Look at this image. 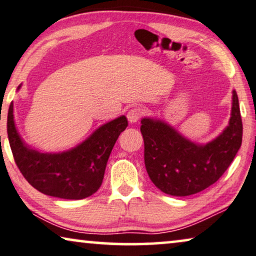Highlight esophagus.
<instances>
[{"instance_id": "obj_1", "label": "esophagus", "mask_w": 256, "mask_h": 256, "mask_svg": "<svg viewBox=\"0 0 256 256\" xmlns=\"http://www.w3.org/2000/svg\"><path fill=\"white\" fill-rule=\"evenodd\" d=\"M144 114V109L140 108V106H134V108L130 109L128 114H126V117L130 123H136L140 120V117L142 116Z\"/></svg>"}]
</instances>
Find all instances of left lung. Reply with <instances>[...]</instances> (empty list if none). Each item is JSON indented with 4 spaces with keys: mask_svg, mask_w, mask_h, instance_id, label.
I'll use <instances>...</instances> for the list:
<instances>
[{
    "mask_svg": "<svg viewBox=\"0 0 256 256\" xmlns=\"http://www.w3.org/2000/svg\"><path fill=\"white\" fill-rule=\"evenodd\" d=\"M144 166L154 185L163 193L188 196L216 182L230 166L242 140V122L237 92L232 90L228 125L218 136L201 144L182 136L164 120H141Z\"/></svg>",
    "mask_w": 256,
    "mask_h": 256,
    "instance_id": "obj_1",
    "label": "left lung"
}]
</instances>
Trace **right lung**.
I'll list each match as a JSON object with an SVG mask.
<instances>
[{
	"mask_svg": "<svg viewBox=\"0 0 256 256\" xmlns=\"http://www.w3.org/2000/svg\"><path fill=\"white\" fill-rule=\"evenodd\" d=\"M126 126V117L120 116L101 125L71 150L42 152L28 146L18 133L14 102L10 104L6 123L14 162L26 180L46 196L68 200L85 199L100 188L110 152Z\"/></svg>",
	"mask_w": 256,
	"mask_h": 256,
	"instance_id": "add662e5",
	"label": "right lung"
}]
</instances>
